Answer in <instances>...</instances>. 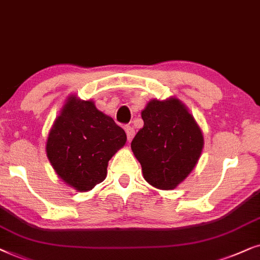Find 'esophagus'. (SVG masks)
Returning a JSON list of instances; mask_svg holds the SVG:
<instances>
[{"label": "esophagus", "instance_id": "34e87169", "mask_svg": "<svg viewBox=\"0 0 260 260\" xmlns=\"http://www.w3.org/2000/svg\"><path fill=\"white\" fill-rule=\"evenodd\" d=\"M124 131H126V134H127V139H128V141H131L133 139V137H134V134H136V131H134V128L133 127H131V126H127L126 128H124Z\"/></svg>", "mask_w": 260, "mask_h": 260}]
</instances>
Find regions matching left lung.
Listing matches in <instances>:
<instances>
[{"label": "left lung", "mask_w": 260, "mask_h": 260, "mask_svg": "<svg viewBox=\"0 0 260 260\" xmlns=\"http://www.w3.org/2000/svg\"><path fill=\"white\" fill-rule=\"evenodd\" d=\"M144 127L131 144L145 181L172 190L184 181L205 146L203 133L188 107L177 98L148 101L141 112Z\"/></svg>", "instance_id": "obj_1"}]
</instances>
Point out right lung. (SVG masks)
I'll use <instances>...</instances> for the list:
<instances>
[{
	"label": "right lung",
	"mask_w": 260,
	"mask_h": 260,
	"mask_svg": "<svg viewBox=\"0 0 260 260\" xmlns=\"http://www.w3.org/2000/svg\"><path fill=\"white\" fill-rule=\"evenodd\" d=\"M126 141L122 128L92 100L70 95L48 133L46 153L58 177L84 192L105 181L108 161Z\"/></svg>",
	"instance_id": "right-lung-1"
}]
</instances>
